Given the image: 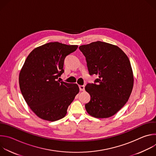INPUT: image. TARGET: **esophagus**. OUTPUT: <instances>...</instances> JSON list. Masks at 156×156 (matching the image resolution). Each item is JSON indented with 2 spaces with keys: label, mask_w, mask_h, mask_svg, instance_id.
<instances>
[{
  "label": "esophagus",
  "mask_w": 156,
  "mask_h": 156,
  "mask_svg": "<svg viewBox=\"0 0 156 156\" xmlns=\"http://www.w3.org/2000/svg\"><path fill=\"white\" fill-rule=\"evenodd\" d=\"M79 87H80V91H84V86H83V85H80L79 86Z\"/></svg>",
  "instance_id": "esophagus-1"
}]
</instances>
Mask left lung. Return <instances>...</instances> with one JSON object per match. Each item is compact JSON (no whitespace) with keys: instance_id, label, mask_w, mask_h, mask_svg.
<instances>
[{"instance_id":"1","label":"left lung","mask_w":156,"mask_h":156,"mask_svg":"<svg viewBox=\"0 0 156 156\" xmlns=\"http://www.w3.org/2000/svg\"><path fill=\"white\" fill-rule=\"evenodd\" d=\"M86 57L90 75L99 78L87 83L85 90L91 100L87 112L99 119L112 117L125 105L131 93L133 74L129 60L118 46L96 41L79 47Z\"/></svg>"}]
</instances>
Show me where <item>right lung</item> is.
Here are the masks:
<instances>
[{
	"label": "right lung",
	"mask_w": 156,
	"mask_h": 156,
	"mask_svg": "<svg viewBox=\"0 0 156 156\" xmlns=\"http://www.w3.org/2000/svg\"><path fill=\"white\" fill-rule=\"evenodd\" d=\"M76 45L49 42L33 50L19 75L20 90L26 102L39 118L51 122L63 118L79 93L76 84L58 80L64 72L65 57Z\"/></svg>",
	"instance_id": "add662e5"
}]
</instances>
